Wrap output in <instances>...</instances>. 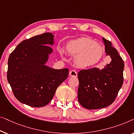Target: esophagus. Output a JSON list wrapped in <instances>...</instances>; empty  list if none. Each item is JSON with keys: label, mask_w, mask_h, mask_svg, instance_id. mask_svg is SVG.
Returning a JSON list of instances; mask_svg holds the SVG:
<instances>
[{"label": "esophagus", "mask_w": 134, "mask_h": 134, "mask_svg": "<svg viewBox=\"0 0 134 134\" xmlns=\"http://www.w3.org/2000/svg\"><path fill=\"white\" fill-rule=\"evenodd\" d=\"M69 75L70 76H73V77H76L77 76V72L74 70H72L70 71Z\"/></svg>", "instance_id": "34e87169"}]
</instances>
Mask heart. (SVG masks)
Wrapping results in <instances>:
<instances>
[{
	"instance_id": "heart-1",
	"label": "heart",
	"mask_w": 134,
	"mask_h": 134,
	"mask_svg": "<svg viewBox=\"0 0 134 134\" xmlns=\"http://www.w3.org/2000/svg\"><path fill=\"white\" fill-rule=\"evenodd\" d=\"M66 51L70 55L75 56V64L81 68L89 67L97 64L104 54L103 47L87 37H82L69 42L66 47ZM59 52L63 56V50L60 49Z\"/></svg>"
}]
</instances>
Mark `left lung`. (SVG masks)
<instances>
[{"mask_svg":"<svg viewBox=\"0 0 134 134\" xmlns=\"http://www.w3.org/2000/svg\"><path fill=\"white\" fill-rule=\"evenodd\" d=\"M106 55L111 62L102 69L93 67L78 72V99L87 109L109 106L115 99L123 83L124 63L112 43L103 37Z\"/></svg>","mask_w":134,"mask_h":134,"instance_id":"obj_1","label":"left lung"}]
</instances>
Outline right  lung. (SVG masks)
Instances as JSON below:
<instances>
[{"mask_svg":"<svg viewBox=\"0 0 134 134\" xmlns=\"http://www.w3.org/2000/svg\"><path fill=\"white\" fill-rule=\"evenodd\" d=\"M54 37L45 33L24 40L9 56L7 80L14 97L23 104L35 107L48 104L67 78V68L54 69L46 65Z\"/></svg>","mask_w":134,"mask_h":134,"instance_id":"obj_1","label":"right lung"}]
</instances>
